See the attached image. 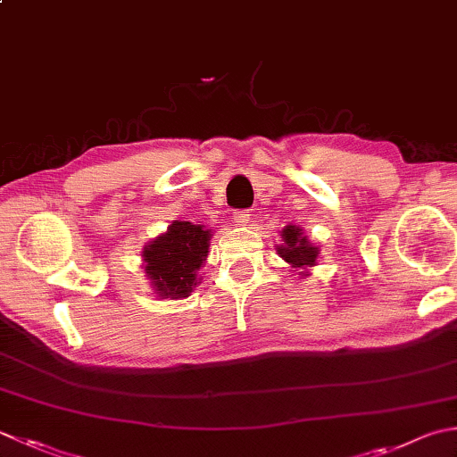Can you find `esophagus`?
Here are the masks:
<instances>
[{
  "instance_id": "1",
  "label": "esophagus",
  "mask_w": 457,
  "mask_h": 457,
  "mask_svg": "<svg viewBox=\"0 0 457 457\" xmlns=\"http://www.w3.org/2000/svg\"><path fill=\"white\" fill-rule=\"evenodd\" d=\"M249 216H252L249 210H237V212H234V221L237 223V226H247Z\"/></svg>"
}]
</instances>
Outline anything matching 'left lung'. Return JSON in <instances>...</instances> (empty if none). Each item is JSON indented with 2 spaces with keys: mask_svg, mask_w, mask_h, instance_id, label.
<instances>
[{
  "mask_svg": "<svg viewBox=\"0 0 457 457\" xmlns=\"http://www.w3.org/2000/svg\"><path fill=\"white\" fill-rule=\"evenodd\" d=\"M279 234L281 244L275 245L279 257H283L291 265V271H297L301 277L311 275V270L317 265L320 253L319 245L312 244L303 228L293 226V223L285 226Z\"/></svg>",
  "mask_w": 457,
  "mask_h": 457,
  "instance_id": "obj_1",
  "label": "left lung"
}]
</instances>
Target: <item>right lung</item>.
Segmentation results:
<instances>
[{"label": "right lung", "instance_id": "obj_1", "mask_svg": "<svg viewBox=\"0 0 457 457\" xmlns=\"http://www.w3.org/2000/svg\"><path fill=\"white\" fill-rule=\"evenodd\" d=\"M213 231L202 223L172 221L164 234H160L142 249L150 287L160 299L190 297L195 285H200V270L205 263Z\"/></svg>", "mask_w": 457, "mask_h": 457}]
</instances>
